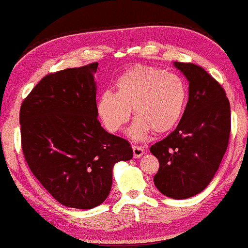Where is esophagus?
<instances>
[{
    "instance_id": "obj_1",
    "label": "esophagus",
    "mask_w": 248,
    "mask_h": 248,
    "mask_svg": "<svg viewBox=\"0 0 248 248\" xmlns=\"http://www.w3.org/2000/svg\"><path fill=\"white\" fill-rule=\"evenodd\" d=\"M132 150H134V157L135 158H140L143 155V148L139 146H134L132 147Z\"/></svg>"
}]
</instances>
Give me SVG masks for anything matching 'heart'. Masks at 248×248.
I'll list each match as a JSON object with an SVG mask.
<instances>
[{
	"instance_id": "heart-1",
	"label": "heart",
	"mask_w": 248,
	"mask_h": 248,
	"mask_svg": "<svg viewBox=\"0 0 248 248\" xmlns=\"http://www.w3.org/2000/svg\"><path fill=\"white\" fill-rule=\"evenodd\" d=\"M114 93L105 91L97 102L98 114L110 132L123 130L134 109L136 119L129 129L135 140L146 138L153 129L165 134L176 127L187 101V88L175 73L149 65H135L118 77Z\"/></svg>"
}]
</instances>
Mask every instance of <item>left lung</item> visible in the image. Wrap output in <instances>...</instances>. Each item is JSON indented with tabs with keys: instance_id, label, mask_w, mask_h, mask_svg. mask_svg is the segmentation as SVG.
I'll use <instances>...</instances> for the list:
<instances>
[{
	"instance_id": "obj_1",
	"label": "left lung",
	"mask_w": 248,
	"mask_h": 248,
	"mask_svg": "<svg viewBox=\"0 0 248 248\" xmlns=\"http://www.w3.org/2000/svg\"><path fill=\"white\" fill-rule=\"evenodd\" d=\"M173 65L189 82V98L177 128L150 151L159 161L157 189L186 199L204 190L218 170L230 139L231 106L224 89L202 66Z\"/></svg>"
}]
</instances>
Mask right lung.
<instances>
[{"label":"right lung","instance_id":"add662e5","mask_svg":"<svg viewBox=\"0 0 248 248\" xmlns=\"http://www.w3.org/2000/svg\"><path fill=\"white\" fill-rule=\"evenodd\" d=\"M98 63L43 78L22 102L21 141L33 175L60 204L91 209L108 197L112 169L132 158L127 140L98 120Z\"/></svg>","mask_w":248,"mask_h":248}]
</instances>
